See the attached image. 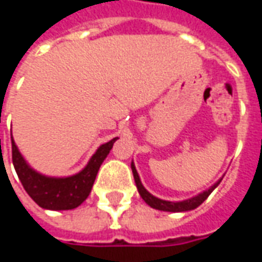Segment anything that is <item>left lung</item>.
Wrapping results in <instances>:
<instances>
[{
	"label": "left lung",
	"instance_id": "obj_1",
	"mask_svg": "<svg viewBox=\"0 0 262 262\" xmlns=\"http://www.w3.org/2000/svg\"><path fill=\"white\" fill-rule=\"evenodd\" d=\"M132 171H133V177H135L137 191L140 193V196L143 198V201L147 203L148 206L157 209V210H164V212H187V210H192V209L198 208V206L212 193V191H213L214 188L219 185L220 181H222V180H219V181L216 182L214 185H212L209 189L203 191L202 193H199L196 196L191 198V199L181 201V202H170V201H163V199H159V198L153 196L146 188L143 187L142 181H140V177L137 174L136 167H135L133 163H132Z\"/></svg>",
	"mask_w": 262,
	"mask_h": 262
}]
</instances>
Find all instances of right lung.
I'll use <instances>...</instances> for the list:
<instances>
[{"label":"right lung","instance_id":"1","mask_svg":"<svg viewBox=\"0 0 262 262\" xmlns=\"http://www.w3.org/2000/svg\"><path fill=\"white\" fill-rule=\"evenodd\" d=\"M11 140H12V163L28 195L43 209L69 210L80 206L88 198L98 170L103 163V160L106 159L114 143L118 140V137L99 146L95 154L90 159L88 164L84 167V170H81L78 174L63 177V178L42 176L31 168L19 153L12 136Z\"/></svg>","mask_w":262,"mask_h":262}]
</instances>
